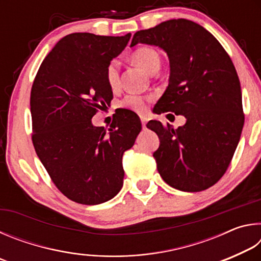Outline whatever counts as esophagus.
Segmentation results:
<instances>
[{
  "mask_svg": "<svg viewBox=\"0 0 261 261\" xmlns=\"http://www.w3.org/2000/svg\"><path fill=\"white\" fill-rule=\"evenodd\" d=\"M140 121H141V124H143V126L145 127L146 126V123H147V118L145 116H140Z\"/></svg>",
  "mask_w": 261,
  "mask_h": 261,
  "instance_id": "esophagus-1",
  "label": "esophagus"
}]
</instances>
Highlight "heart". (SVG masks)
<instances>
[{"label": "heart", "instance_id": "b5f03b06", "mask_svg": "<svg viewBox=\"0 0 261 261\" xmlns=\"http://www.w3.org/2000/svg\"><path fill=\"white\" fill-rule=\"evenodd\" d=\"M132 61L137 65L143 68L148 73H155L160 69L161 60L159 53L152 47H139L132 53ZM106 81L112 88H116L120 84V64L117 61L113 60L109 62L107 68H106ZM151 100L149 96H141L137 94L126 95L124 100L122 101V106L127 109L134 110L137 113H143L146 109V102Z\"/></svg>", "mask_w": 261, "mask_h": 261}]
</instances>
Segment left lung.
Listing matches in <instances>:
<instances>
[{
  "instance_id": "1",
  "label": "left lung",
  "mask_w": 261,
  "mask_h": 261,
  "mask_svg": "<svg viewBox=\"0 0 261 261\" xmlns=\"http://www.w3.org/2000/svg\"><path fill=\"white\" fill-rule=\"evenodd\" d=\"M139 42L160 47L169 57V84L153 112L187 118L177 129L159 121L147 123L160 139L153 153L159 174L180 191L208 189L227 171L244 125L232 61L213 34L183 18L138 31L131 46Z\"/></svg>"
}]
</instances>
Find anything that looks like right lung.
<instances>
[{"instance_id": "right-lung-1", "label": "right lung", "mask_w": 261, "mask_h": 261, "mask_svg": "<svg viewBox=\"0 0 261 261\" xmlns=\"http://www.w3.org/2000/svg\"><path fill=\"white\" fill-rule=\"evenodd\" d=\"M131 33L62 38L38 70L31 90L32 141L56 188L83 205L102 204L123 187L122 156L141 130L138 115L121 109L108 130L92 117L110 103L106 68L126 47Z\"/></svg>"}]
</instances>
